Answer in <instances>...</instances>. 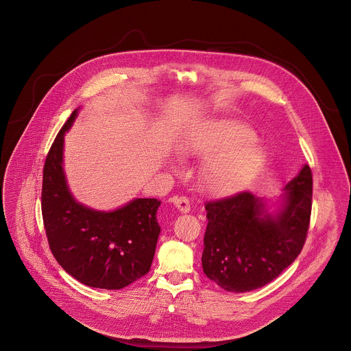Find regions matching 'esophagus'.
<instances>
[{
  "mask_svg": "<svg viewBox=\"0 0 351 351\" xmlns=\"http://www.w3.org/2000/svg\"><path fill=\"white\" fill-rule=\"evenodd\" d=\"M170 202L177 207L178 212H181V213H189L191 204H189V200H188L185 196H173V197L170 199Z\"/></svg>",
  "mask_w": 351,
  "mask_h": 351,
  "instance_id": "esophagus-1",
  "label": "esophagus"
}]
</instances>
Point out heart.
Wrapping results in <instances>:
<instances>
[{
  "instance_id": "b5f03b06",
  "label": "heart",
  "mask_w": 351,
  "mask_h": 351,
  "mask_svg": "<svg viewBox=\"0 0 351 351\" xmlns=\"http://www.w3.org/2000/svg\"><path fill=\"white\" fill-rule=\"evenodd\" d=\"M254 138V131L237 120H208L192 132L181 152L207 158L202 167L204 186L228 195L242 189L265 162V151Z\"/></svg>"
}]
</instances>
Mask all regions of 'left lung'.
Returning <instances> with one entry per match:
<instances>
[{
	"instance_id": "1",
	"label": "left lung",
	"mask_w": 351,
	"mask_h": 351,
	"mask_svg": "<svg viewBox=\"0 0 351 351\" xmlns=\"http://www.w3.org/2000/svg\"><path fill=\"white\" fill-rule=\"evenodd\" d=\"M313 176L303 165L276 199L242 192L206 203L202 267L224 291L258 289L300 254L311 216Z\"/></svg>"
}]
</instances>
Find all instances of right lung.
<instances>
[{"label":"right lung","mask_w":351,"mask_h":351,"mask_svg":"<svg viewBox=\"0 0 351 351\" xmlns=\"http://www.w3.org/2000/svg\"><path fill=\"white\" fill-rule=\"evenodd\" d=\"M79 112L60 128L45 159L44 227L53 257L69 275L91 288L121 289L151 269L160 234V200L135 197L109 212L76 200L63 169V145Z\"/></svg>","instance_id":"obj_1"}]
</instances>
